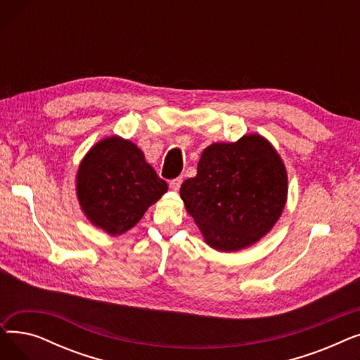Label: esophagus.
<instances>
[{"label":"esophagus","instance_id":"obj_1","mask_svg":"<svg viewBox=\"0 0 360 360\" xmlns=\"http://www.w3.org/2000/svg\"><path fill=\"white\" fill-rule=\"evenodd\" d=\"M181 184H182V178H175V179H172V181H170V184H169L170 190H172V191H178L179 188H181Z\"/></svg>","mask_w":360,"mask_h":360}]
</instances>
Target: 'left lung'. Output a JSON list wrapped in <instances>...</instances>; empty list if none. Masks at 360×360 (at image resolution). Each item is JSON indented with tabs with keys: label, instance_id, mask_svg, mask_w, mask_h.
Segmentation results:
<instances>
[{
	"label": "left lung",
	"instance_id": "obj_1",
	"mask_svg": "<svg viewBox=\"0 0 360 360\" xmlns=\"http://www.w3.org/2000/svg\"><path fill=\"white\" fill-rule=\"evenodd\" d=\"M179 194L205 243L233 252L271 231L288 200V172L270 141L243 136L204 148Z\"/></svg>",
	"mask_w": 360,
	"mask_h": 360
}]
</instances>
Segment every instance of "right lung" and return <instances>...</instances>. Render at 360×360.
Listing matches in <instances>:
<instances>
[{"label":"right lung","instance_id":"1","mask_svg":"<svg viewBox=\"0 0 360 360\" xmlns=\"http://www.w3.org/2000/svg\"><path fill=\"white\" fill-rule=\"evenodd\" d=\"M77 198L91 224L117 236L140 221L167 184L151 167L143 151L118 136L94 144L77 172Z\"/></svg>","mask_w":360,"mask_h":360}]
</instances>
